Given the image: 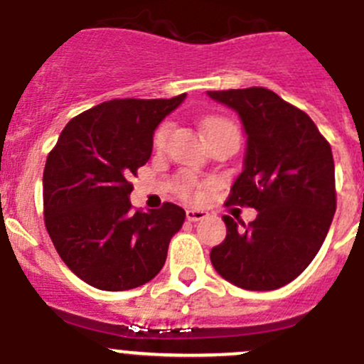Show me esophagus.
Masks as SVG:
<instances>
[{"instance_id":"obj_1","label":"esophagus","mask_w":364,"mask_h":364,"mask_svg":"<svg viewBox=\"0 0 364 364\" xmlns=\"http://www.w3.org/2000/svg\"><path fill=\"white\" fill-rule=\"evenodd\" d=\"M204 217H208V213L204 210H197V208H190V210H186V218H188L190 222H199L203 220Z\"/></svg>"}]
</instances>
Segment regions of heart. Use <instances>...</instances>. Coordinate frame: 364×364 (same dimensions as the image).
<instances>
[{"mask_svg": "<svg viewBox=\"0 0 364 364\" xmlns=\"http://www.w3.org/2000/svg\"><path fill=\"white\" fill-rule=\"evenodd\" d=\"M228 126H232L228 119H222V117L204 119V132H206V135H211V133L217 132V129L228 128ZM168 133H171V124H168V122H164V124L156 129V133H154V147H156V149H161V147L165 146ZM174 188H176V193H178L179 197H183V199H193V197H199V185H197L196 178H193L192 174H186V172L185 174H179L178 178H176Z\"/></svg>", "mask_w": 364, "mask_h": 364, "instance_id": "obj_1", "label": "heart"}]
</instances>
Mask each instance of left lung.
Returning <instances> with one entry per match:
<instances>
[{
	"mask_svg": "<svg viewBox=\"0 0 364 364\" xmlns=\"http://www.w3.org/2000/svg\"><path fill=\"white\" fill-rule=\"evenodd\" d=\"M208 96L232 108L247 133L243 171L225 204L257 211L249 225L224 215L228 235L211 249V264L243 290H277L306 270L331 228L336 211L333 151L306 112L268 88Z\"/></svg>",
	"mask_w": 364,
	"mask_h": 364,
	"instance_id": "left-lung-1",
	"label": "left lung"
}]
</instances>
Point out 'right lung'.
Listing matches in <instances>:
<instances>
[{"mask_svg":"<svg viewBox=\"0 0 364 364\" xmlns=\"http://www.w3.org/2000/svg\"><path fill=\"white\" fill-rule=\"evenodd\" d=\"M185 97L105 101L70 119L48 154L46 229L63 263L90 287L132 290L165 264L185 210L164 203L133 211L129 179L151 158L154 129Z\"/></svg>","mask_w":364,"mask_h":364,"instance_id":"add662e5","label":"right lung"}]
</instances>
